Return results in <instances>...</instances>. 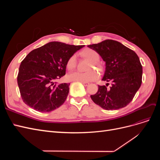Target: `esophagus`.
Returning a JSON list of instances; mask_svg holds the SVG:
<instances>
[{"mask_svg":"<svg viewBox=\"0 0 160 160\" xmlns=\"http://www.w3.org/2000/svg\"><path fill=\"white\" fill-rule=\"evenodd\" d=\"M84 86H88L89 85V83H85V82H81Z\"/></svg>","mask_w":160,"mask_h":160,"instance_id":"1","label":"esophagus"}]
</instances>
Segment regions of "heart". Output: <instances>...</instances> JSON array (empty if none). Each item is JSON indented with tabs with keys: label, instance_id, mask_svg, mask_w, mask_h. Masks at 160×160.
<instances>
[{
	"label": "heart",
	"instance_id": "heart-1",
	"mask_svg": "<svg viewBox=\"0 0 160 160\" xmlns=\"http://www.w3.org/2000/svg\"><path fill=\"white\" fill-rule=\"evenodd\" d=\"M80 55L85 59L90 61L88 66V70L89 71L85 72H80L77 71L71 72L67 76V78L71 81H80L85 82V83L96 80L98 78V72L95 70L91 69L93 67H95L98 70L102 69V66L98 62L99 59V54L93 49H85L80 52ZM76 65V57L75 55H72L67 62V68L68 69V70L71 71L75 68Z\"/></svg>",
	"mask_w": 160,
	"mask_h": 160
}]
</instances>
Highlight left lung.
<instances>
[{"mask_svg":"<svg viewBox=\"0 0 160 160\" xmlns=\"http://www.w3.org/2000/svg\"><path fill=\"white\" fill-rule=\"evenodd\" d=\"M98 52L105 62L102 81L111 82L110 88L98 86V91L91 95L93 102L106 110L123 108L132 101L142 79V66L133 51L113 40H105L88 45Z\"/></svg>","mask_w":160,"mask_h":160,"instance_id":"left-lung-1","label":"left lung"}]
</instances>
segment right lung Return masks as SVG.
<instances>
[{"instance_id":"obj_1","label":"right lung","mask_w":160,"mask_h":160,"mask_svg":"<svg viewBox=\"0 0 160 160\" xmlns=\"http://www.w3.org/2000/svg\"><path fill=\"white\" fill-rule=\"evenodd\" d=\"M83 47L52 41L28 53L17 77L24 102L39 112H51L63 104L70 83L57 84L55 81L65 75L67 61Z\"/></svg>"}]
</instances>
